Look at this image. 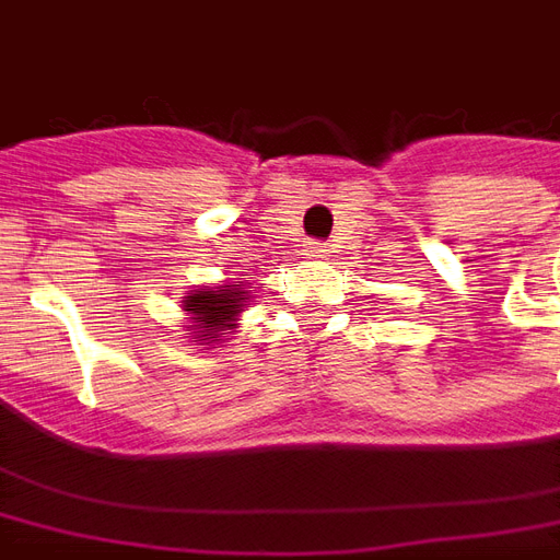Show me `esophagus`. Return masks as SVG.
Listing matches in <instances>:
<instances>
[{
  "mask_svg": "<svg viewBox=\"0 0 560 560\" xmlns=\"http://www.w3.org/2000/svg\"><path fill=\"white\" fill-rule=\"evenodd\" d=\"M305 257H312V260H324V257H327V245L324 243H305Z\"/></svg>",
  "mask_w": 560,
  "mask_h": 560,
  "instance_id": "obj_1",
  "label": "esophagus"
}]
</instances>
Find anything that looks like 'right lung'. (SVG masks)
Here are the masks:
<instances>
[{"label": "right lung", "mask_w": 560, "mask_h": 560, "mask_svg": "<svg viewBox=\"0 0 560 560\" xmlns=\"http://www.w3.org/2000/svg\"><path fill=\"white\" fill-rule=\"evenodd\" d=\"M252 305L248 281H221V284H197L183 296V312L188 315L185 339L207 345L203 351L228 341V332H240V315Z\"/></svg>", "instance_id": "obj_1"}]
</instances>
